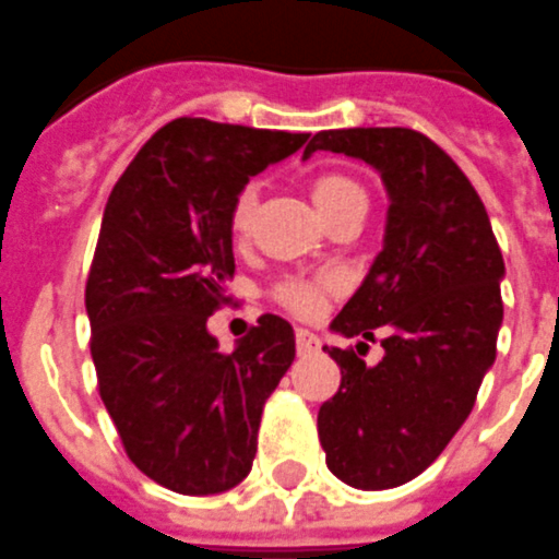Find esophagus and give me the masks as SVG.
<instances>
[{
	"instance_id": "1",
	"label": "esophagus",
	"mask_w": 559,
	"mask_h": 559,
	"mask_svg": "<svg viewBox=\"0 0 559 559\" xmlns=\"http://www.w3.org/2000/svg\"><path fill=\"white\" fill-rule=\"evenodd\" d=\"M294 341H297V352L300 355H311V352L320 349V337L314 332H308V329H297L294 332Z\"/></svg>"
}]
</instances>
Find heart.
Wrapping results in <instances>:
<instances>
[{
  "mask_svg": "<svg viewBox=\"0 0 559 559\" xmlns=\"http://www.w3.org/2000/svg\"><path fill=\"white\" fill-rule=\"evenodd\" d=\"M308 193L314 199L317 210L323 213L329 222H332L337 213H343L352 204H366L364 187L357 185L355 178L343 176V173H320V176L311 178L308 185ZM253 213H257V187H245L239 190L230 204V234L236 239H245L251 234ZM332 285L329 276H320V280H302V276H285L274 285V300L283 308H288L292 314L308 317L314 314L317 306H320V294Z\"/></svg>",
  "mask_w": 559,
  "mask_h": 559,
  "instance_id": "b5f03b06",
  "label": "heart"
}]
</instances>
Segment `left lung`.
Masks as SVG:
<instances>
[{"instance_id": "1", "label": "left lung", "mask_w": 559, "mask_h": 559, "mask_svg": "<svg viewBox=\"0 0 559 559\" xmlns=\"http://www.w3.org/2000/svg\"><path fill=\"white\" fill-rule=\"evenodd\" d=\"M317 150L366 160L390 193L383 251L332 320L346 337L383 332V357L366 366L355 349L325 346L341 390L320 406L317 432L337 479L399 488L441 456L497 360L506 262L479 193L421 132L329 129L302 158Z\"/></svg>"}]
</instances>
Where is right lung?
<instances>
[{
	"label": "right lung",
	"instance_id": "1",
	"mask_svg": "<svg viewBox=\"0 0 559 559\" xmlns=\"http://www.w3.org/2000/svg\"><path fill=\"white\" fill-rule=\"evenodd\" d=\"M306 141L169 120L103 210L86 280L97 390L132 464L176 493H222L251 473L262 406L294 360L283 317H259L234 352H218L207 317L230 300L236 193Z\"/></svg>",
	"mask_w": 559,
	"mask_h": 559
}]
</instances>
